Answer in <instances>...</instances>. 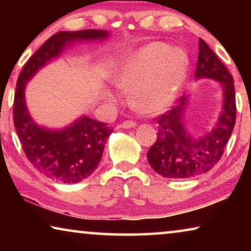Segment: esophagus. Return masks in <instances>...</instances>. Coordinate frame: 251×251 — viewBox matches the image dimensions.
<instances>
[{"mask_svg": "<svg viewBox=\"0 0 251 251\" xmlns=\"http://www.w3.org/2000/svg\"><path fill=\"white\" fill-rule=\"evenodd\" d=\"M121 126L123 129H131V128H135L136 123L133 121H125L121 125Z\"/></svg>", "mask_w": 251, "mask_h": 251, "instance_id": "esophagus-1", "label": "esophagus"}]
</instances>
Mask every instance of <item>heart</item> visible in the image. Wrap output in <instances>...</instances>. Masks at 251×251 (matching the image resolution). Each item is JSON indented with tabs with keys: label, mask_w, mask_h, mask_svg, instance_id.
Instances as JSON below:
<instances>
[{
	"label": "heart",
	"mask_w": 251,
	"mask_h": 251,
	"mask_svg": "<svg viewBox=\"0 0 251 251\" xmlns=\"http://www.w3.org/2000/svg\"><path fill=\"white\" fill-rule=\"evenodd\" d=\"M190 58L180 48L151 43L129 53L120 65L115 85L130 90V100L144 111L170 105L186 80Z\"/></svg>",
	"instance_id": "1"
}]
</instances>
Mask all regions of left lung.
Returning <instances> with one entry per match:
<instances>
[{"label":"left lung","instance_id":"left-lung-1","mask_svg":"<svg viewBox=\"0 0 251 251\" xmlns=\"http://www.w3.org/2000/svg\"><path fill=\"white\" fill-rule=\"evenodd\" d=\"M208 78L219 82L222 107L210 131L198 136L188 131L186 111L191 95L157 119V139L147 152V160L157 174L171 179L197 177L208 173L221 160L235 125V90L233 77L203 40L199 41L195 81Z\"/></svg>","mask_w":251,"mask_h":251}]
</instances>
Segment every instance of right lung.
I'll return each mask as SVG.
<instances>
[{"label":"right lung","instance_id":"1","mask_svg":"<svg viewBox=\"0 0 251 251\" xmlns=\"http://www.w3.org/2000/svg\"><path fill=\"white\" fill-rule=\"evenodd\" d=\"M109 36L108 30L101 29L58 32L29 58L17 81L13 102L17 135L34 168L56 181L75 184L90 176L100 162L106 139L113 128L87 115L59 129L37 125L26 104L27 83L41 68L58 59L73 44L102 42Z\"/></svg>","mask_w":251,"mask_h":251}]
</instances>
